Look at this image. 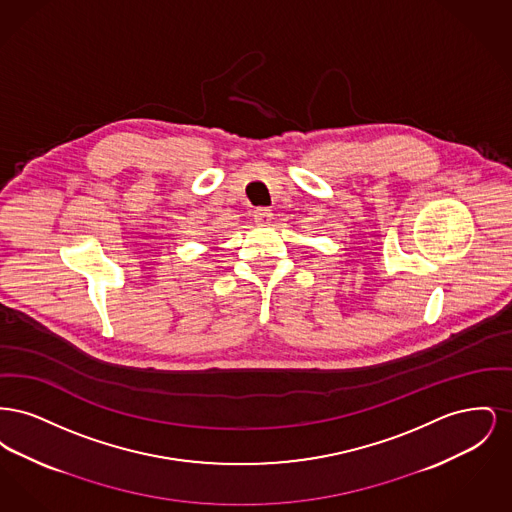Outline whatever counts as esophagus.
Returning <instances> with one entry per match:
<instances>
[{"label": "esophagus", "mask_w": 512, "mask_h": 512, "mask_svg": "<svg viewBox=\"0 0 512 512\" xmlns=\"http://www.w3.org/2000/svg\"><path fill=\"white\" fill-rule=\"evenodd\" d=\"M253 219H255L259 226H267V224H270V220H272V213H270V209H267V207H259L253 213Z\"/></svg>", "instance_id": "1"}]
</instances>
